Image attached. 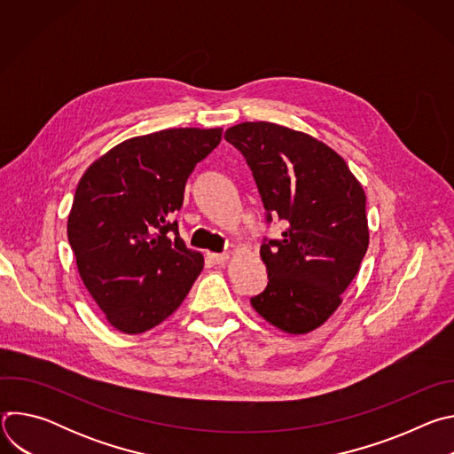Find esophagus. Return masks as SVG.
I'll use <instances>...</instances> for the list:
<instances>
[{"label":"esophagus","mask_w":454,"mask_h":454,"mask_svg":"<svg viewBox=\"0 0 454 454\" xmlns=\"http://www.w3.org/2000/svg\"><path fill=\"white\" fill-rule=\"evenodd\" d=\"M207 258H208V262H210V264L219 266V264L228 262L230 254H228V253H207Z\"/></svg>","instance_id":"1"}]
</instances>
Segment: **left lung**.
I'll return each mask as SVG.
<instances>
[{
  "label": "left lung",
  "instance_id": "left-lung-1",
  "mask_svg": "<svg viewBox=\"0 0 454 454\" xmlns=\"http://www.w3.org/2000/svg\"><path fill=\"white\" fill-rule=\"evenodd\" d=\"M271 215L287 221L261 246L268 287L253 309L287 334H307L341 305L368 247L366 196L345 160L310 135L271 121L230 127Z\"/></svg>",
  "mask_w": 454,
  "mask_h": 454
}]
</instances>
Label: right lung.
Segmentation results:
<instances>
[{
    "mask_svg": "<svg viewBox=\"0 0 454 454\" xmlns=\"http://www.w3.org/2000/svg\"><path fill=\"white\" fill-rule=\"evenodd\" d=\"M221 138V127L135 137L81 177L68 240L88 293L116 331L142 334L160 325L203 271V254L184 246L172 214L193 167Z\"/></svg>",
    "mask_w": 454,
    "mask_h": 454,
    "instance_id": "1",
    "label": "right lung"
}]
</instances>
